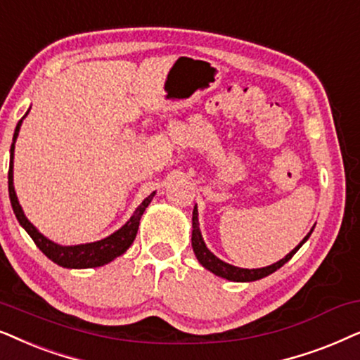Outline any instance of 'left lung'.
Masks as SVG:
<instances>
[{"instance_id": "1", "label": "left lung", "mask_w": 360, "mask_h": 360, "mask_svg": "<svg viewBox=\"0 0 360 360\" xmlns=\"http://www.w3.org/2000/svg\"><path fill=\"white\" fill-rule=\"evenodd\" d=\"M198 205H195L194 210H193V250L195 253V258H198L200 265H202L205 270L212 271L214 275H217L220 278H225V280L229 281H242V283H248V281H257V280H262V278H265L268 275H271L273 271H276L278 268H281L285 265L286 262L290 260L291 257L295 255L296 252L300 250L301 245L308 240L311 232H313V229L309 230V233L306 236L303 240H301L298 245H296L293 250H291L288 255L285 258H281L280 262L273 263V265H268V266H263V268H252V270H248V268H238V266H233L230 265V263H225L220 260L214 255L212 252L209 250L207 245H205L204 238H202V233H200V229H199V219H198Z\"/></svg>"}]
</instances>
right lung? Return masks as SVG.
<instances>
[{
  "label": "right lung",
  "mask_w": 360,
  "mask_h": 360,
  "mask_svg": "<svg viewBox=\"0 0 360 360\" xmlns=\"http://www.w3.org/2000/svg\"><path fill=\"white\" fill-rule=\"evenodd\" d=\"M31 110V108H30ZM27 110L26 115L19 120L16 124V130H14L13 135V145L11 150H9V172H8V191H9V199H11V205L14 210V215H16L18 222L21 224V227L30 233V237L34 240L37 248L44 253V255L57 263L59 266L64 268H95V266H103L107 263L113 262L115 258L123 255L124 252L130 248V245L135 240L138 227H140V219L143 212H145L148 205L155 198L156 193H151L148 198L143 200V202L138 205L135 212L130 219L127 220V224L122 225L118 230H115L112 236L102 238V240L90 242V243H80V245H60V243H56L47 238L46 236L37 230L34 225L30 222V219L24 215V210L19 204L16 191H14V183H13V166H14V143L18 140L19 128H21L22 120L27 117L30 113Z\"/></svg>",
  "instance_id": "1"
}]
</instances>
